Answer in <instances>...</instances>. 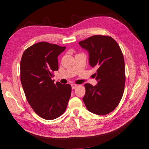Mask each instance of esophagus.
Here are the masks:
<instances>
[{"instance_id":"1","label":"esophagus","mask_w":149,"mask_h":149,"mask_svg":"<svg viewBox=\"0 0 149 149\" xmlns=\"http://www.w3.org/2000/svg\"><path fill=\"white\" fill-rule=\"evenodd\" d=\"M71 88H72V89H74L75 88H76L77 86H78L76 84H71Z\"/></svg>"}]
</instances>
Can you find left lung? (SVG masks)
<instances>
[{"mask_svg": "<svg viewBox=\"0 0 149 149\" xmlns=\"http://www.w3.org/2000/svg\"><path fill=\"white\" fill-rule=\"evenodd\" d=\"M88 51L89 63L97 68V85L85 84L82 98L87 109L104 116L114 111L123 96L125 68L123 53L115 40L108 35H97L79 42Z\"/></svg>", "mask_w": 149, "mask_h": 149, "instance_id": "left-lung-1", "label": "left lung"}]
</instances>
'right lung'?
Returning a JSON list of instances; mask_svg holds the SVG:
<instances>
[{
	"label": "right lung",
	"instance_id": "add662e5",
	"mask_svg": "<svg viewBox=\"0 0 149 149\" xmlns=\"http://www.w3.org/2000/svg\"><path fill=\"white\" fill-rule=\"evenodd\" d=\"M66 48L45 41L27 48L20 63L21 82L29 104L36 114L46 120H53L66 110L71 87L51 78L58 69V56Z\"/></svg>",
	"mask_w": 149,
	"mask_h": 149
}]
</instances>
